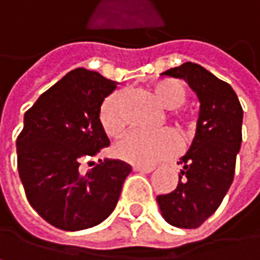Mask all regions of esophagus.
Wrapping results in <instances>:
<instances>
[{"label":"esophagus","instance_id":"1","mask_svg":"<svg viewBox=\"0 0 260 260\" xmlns=\"http://www.w3.org/2000/svg\"><path fill=\"white\" fill-rule=\"evenodd\" d=\"M135 172H141V173H151L154 170L153 166H133Z\"/></svg>","mask_w":260,"mask_h":260}]
</instances>
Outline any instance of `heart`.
Returning a JSON list of instances; mask_svg holds the SVG:
<instances>
[{
	"label": "heart",
	"mask_w": 260,
	"mask_h": 260,
	"mask_svg": "<svg viewBox=\"0 0 260 260\" xmlns=\"http://www.w3.org/2000/svg\"><path fill=\"white\" fill-rule=\"evenodd\" d=\"M150 91L153 98L169 109L167 119L178 130H187L191 127L190 115L179 107L187 100V88L175 79H160L151 84ZM125 93L115 90L100 107V124L109 136H118L125 128V119L122 115V104ZM115 154L133 166H153L156 162L169 159L179 151V141L170 130H160L156 133L128 132L113 147Z\"/></svg>",
	"instance_id": "1"
}]
</instances>
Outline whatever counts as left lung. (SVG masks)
<instances>
[{
	"mask_svg": "<svg viewBox=\"0 0 260 260\" xmlns=\"http://www.w3.org/2000/svg\"><path fill=\"white\" fill-rule=\"evenodd\" d=\"M162 76L187 81L198 94L201 112L193 144L178 162L184 167L178 187L159 194L157 204L170 225L198 229L219 208L233 182L244 112L232 85L199 64L185 62Z\"/></svg>",
	"mask_w": 260,
	"mask_h": 260,
	"instance_id": "8db88e82",
	"label": "left lung"
}]
</instances>
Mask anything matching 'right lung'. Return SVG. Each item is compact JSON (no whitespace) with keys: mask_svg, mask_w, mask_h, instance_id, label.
<instances>
[{"mask_svg":"<svg viewBox=\"0 0 260 260\" xmlns=\"http://www.w3.org/2000/svg\"><path fill=\"white\" fill-rule=\"evenodd\" d=\"M116 82L76 69L44 91L24 115L16 139L18 172L28 204L59 230L101 223L115 210L132 167L100 159L87 173L81 162L110 145L100 107Z\"/></svg>","mask_w":260,"mask_h":260,"instance_id":"obj_1","label":"right lung"}]
</instances>
